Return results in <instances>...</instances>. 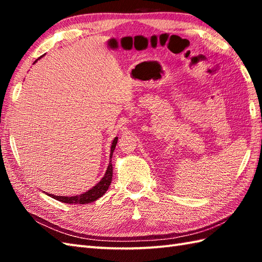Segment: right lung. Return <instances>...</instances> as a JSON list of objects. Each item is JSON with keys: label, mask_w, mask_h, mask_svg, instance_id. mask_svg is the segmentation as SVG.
<instances>
[{"label": "right lung", "mask_w": 262, "mask_h": 262, "mask_svg": "<svg viewBox=\"0 0 262 262\" xmlns=\"http://www.w3.org/2000/svg\"><path fill=\"white\" fill-rule=\"evenodd\" d=\"M41 57L42 56H40L39 58H41ZM37 60H35V63L37 62ZM117 141H118V137H116L113 141V145H111V149H110V159L113 158V153H114V149L116 147ZM111 180H113V164H111V161H109V165L107 168V171H105L104 176L102 177V179L100 180L93 188H91L89 191L82 193V194H79V196H74V197L55 196V194H48V193L47 194L48 196H51L52 198L58 200V202H62L65 204H74V205L75 204H89V203H92V202H94V200H97L98 198L103 196L105 191L108 190Z\"/></svg>", "instance_id": "1"}]
</instances>
